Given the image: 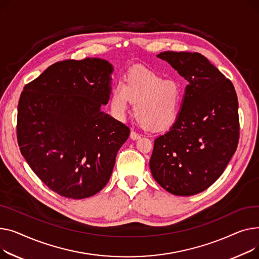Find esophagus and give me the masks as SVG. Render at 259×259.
I'll return each instance as SVG.
<instances>
[{"instance_id": "esophagus-1", "label": "esophagus", "mask_w": 259, "mask_h": 259, "mask_svg": "<svg viewBox=\"0 0 259 259\" xmlns=\"http://www.w3.org/2000/svg\"><path fill=\"white\" fill-rule=\"evenodd\" d=\"M130 137H131V139H132V140H137V139H139V138H140V135H139L138 133H136L135 131H132V132H131Z\"/></svg>"}]
</instances>
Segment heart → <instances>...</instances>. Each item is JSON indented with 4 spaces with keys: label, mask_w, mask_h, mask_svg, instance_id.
I'll use <instances>...</instances> for the list:
<instances>
[{
    "label": "heart",
    "mask_w": 259,
    "mask_h": 259,
    "mask_svg": "<svg viewBox=\"0 0 259 259\" xmlns=\"http://www.w3.org/2000/svg\"><path fill=\"white\" fill-rule=\"evenodd\" d=\"M134 103L138 122L151 132H161L174 124L181 109L180 85L170 79L144 68L131 70L123 81L114 84L111 95L113 114L121 119Z\"/></svg>",
    "instance_id": "b5f03b06"
}]
</instances>
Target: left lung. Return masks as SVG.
Masks as SVG:
<instances>
[{
	"label": "left lung",
	"instance_id": "left-lung-1",
	"mask_svg": "<svg viewBox=\"0 0 259 259\" xmlns=\"http://www.w3.org/2000/svg\"><path fill=\"white\" fill-rule=\"evenodd\" d=\"M188 81L170 130L155 139L149 161L157 183L176 195H193L222 176L239 139L238 100L232 82L200 53L157 55Z\"/></svg>",
	"mask_w": 259,
	"mask_h": 259
}]
</instances>
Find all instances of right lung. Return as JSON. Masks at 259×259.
Wrapping results in <instances>:
<instances>
[{"mask_svg": "<svg viewBox=\"0 0 259 259\" xmlns=\"http://www.w3.org/2000/svg\"><path fill=\"white\" fill-rule=\"evenodd\" d=\"M113 66L100 58L67 59L24 87L18 105L20 150L45 185L79 200L111 178L130 128L101 111Z\"/></svg>", "mask_w": 259, "mask_h": 259, "instance_id": "obj_1", "label": "right lung"}]
</instances>
